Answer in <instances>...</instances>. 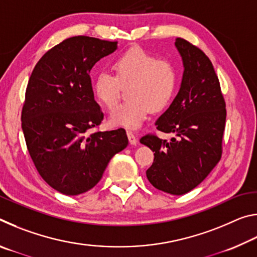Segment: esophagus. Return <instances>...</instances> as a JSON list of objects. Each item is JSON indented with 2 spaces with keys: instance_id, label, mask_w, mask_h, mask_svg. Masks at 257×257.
<instances>
[{
  "instance_id": "esophagus-1",
  "label": "esophagus",
  "mask_w": 257,
  "mask_h": 257,
  "mask_svg": "<svg viewBox=\"0 0 257 257\" xmlns=\"http://www.w3.org/2000/svg\"><path fill=\"white\" fill-rule=\"evenodd\" d=\"M127 136H128V139H129V143L132 145H136L138 143V138L135 136V135L132 133V132H127Z\"/></svg>"
}]
</instances>
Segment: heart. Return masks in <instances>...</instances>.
I'll return each instance as SVG.
<instances>
[{
  "instance_id": "b5f03b06",
  "label": "heart",
  "mask_w": 257,
  "mask_h": 257,
  "mask_svg": "<svg viewBox=\"0 0 257 257\" xmlns=\"http://www.w3.org/2000/svg\"><path fill=\"white\" fill-rule=\"evenodd\" d=\"M115 75L99 71L94 78L93 90L99 104L114 107L118 101L120 84H129L128 102L116 106L110 115L114 127L137 129L144 122L150 108L162 111L169 105L177 87V71L165 60L142 49L124 52L114 61Z\"/></svg>"
}]
</instances>
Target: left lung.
<instances>
[{"instance_id": "8db88e82", "label": "left lung", "mask_w": 257, "mask_h": 257, "mask_svg": "<svg viewBox=\"0 0 257 257\" xmlns=\"http://www.w3.org/2000/svg\"><path fill=\"white\" fill-rule=\"evenodd\" d=\"M175 45L184 64L180 89L155 122L156 129L175 137L167 142L146 135L141 143L154 152L146 171L151 184L168 194L184 195L220 161L227 111L210 59L184 38H177Z\"/></svg>"}]
</instances>
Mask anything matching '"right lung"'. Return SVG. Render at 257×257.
Listing matches in <instances>:
<instances>
[{
    "label": "right lung",
    "mask_w": 257,
    "mask_h": 257,
    "mask_svg": "<svg viewBox=\"0 0 257 257\" xmlns=\"http://www.w3.org/2000/svg\"><path fill=\"white\" fill-rule=\"evenodd\" d=\"M116 44L67 38L42 56L29 78L21 127L30 158L43 179L69 196L92 189L113 155L128 145L122 128L87 135L104 118L89 73Z\"/></svg>",
    "instance_id": "obj_1"
}]
</instances>
